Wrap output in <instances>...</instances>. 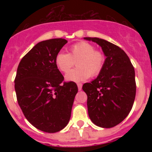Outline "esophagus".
Here are the masks:
<instances>
[{
    "label": "esophagus",
    "mask_w": 152,
    "mask_h": 152,
    "mask_svg": "<svg viewBox=\"0 0 152 152\" xmlns=\"http://www.w3.org/2000/svg\"><path fill=\"white\" fill-rule=\"evenodd\" d=\"M77 85V88H78L79 91H80V90L82 89V84H81V83H78Z\"/></svg>",
    "instance_id": "esophagus-1"
}]
</instances>
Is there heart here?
Instances as JSON below:
<instances>
[{"label": "heart", "mask_w": 152, "mask_h": 152, "mask_svg": "<svg viewBox=\"0 0 152 152\" xmlns=\"http://www.w3.org/2000/svg\"><path fill=\"white\" fill-rule=\"evenodd\" d=\"M106 61L105 54L88 42L80 41L69 48L68 54L59 52L56 56L55 63L57 68L66 74L76 62L77 68L70 71L66 79L71 81H83L90 77H96L103 71Z\"/></svg>", "instance_id": "heart-1"}]
</instances>
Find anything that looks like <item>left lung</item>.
<instances>
[{"mask_svg": "<svg viewBox=\"0 0 152 152\" xmlns=\"http://www.w3.org/2000/svg\"><path fill=\"white\" fill-rule=\"evenodd\" d=\"M84 39L100 45L107 57L98 77L82 87L88 96V115L97 126L112 128L124 120L133 106L136 93L134 67L117 45L102 39Z\"/></svg>", "mask_w": 152, "mask_h": 152, "instance_id": "8db88e82", "label": "left lung"}]
</instances>
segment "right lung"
I'll return each mask as SVG.
<instances>
[{"label":"right lung","instance_id":"right-lung-1","mask_svg":"<svg viewBox=\"0 0 152 152\" xmlns=\"http://www.w3.org/2000/svg\"><path fill=\"white\" fill-rule=\"evenodd\" d=\"M67 42L59 38L36 44L21 59L14 80L17 102L26 119L49 133L67 126L78 91L76 83L64 81L55 63Z\"/></svg>","mask_w":152,"mask_h":152}]
</instances>
